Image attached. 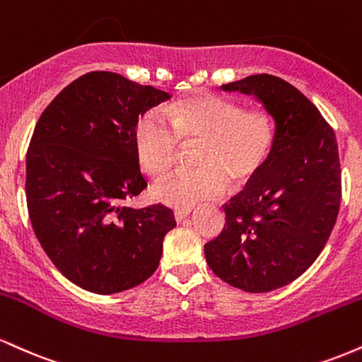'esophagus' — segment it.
<instances>
[{
  "label": "esophagus",
  "mask_w": 362,
  "mask_h": 362,
  "mask_svg": "<svg viewBox=\"0 0 362 362\" xmlns=\"http://www.w3.org/2000/svg\"><path fill=\"white\" fill-rule=\"evenodd\" d=\"M190 213H192V207H189V209H177L175 211V219L178 223H182L185 218H189Z\"/></svg>",
  "instance_id": "esophagus-1"
}]
</instances>
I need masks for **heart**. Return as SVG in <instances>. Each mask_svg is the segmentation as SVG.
Segmentation results:
<instances>
[{
	"label": "heart",
	"instance_id": "obj_1",
	"mask_svg": "<svg viewBox=\"0 0 362 362\" xmlns=\"http://www.w3.org/2000/svg\"><path fill=\"white\" fill-rule=\"evenodd\" d=\"M148 112L134 129V149L139 165L160 178L175 163L177 146L202 141L195 156L197 170L177 172L155 187L163 204L189 209L216 197L233 185L248 182L267 161L276 138L274 119L265 109H242L238 102L218 95L201 93L172 103L163 110Z\"/></svg>",
	"mask_w": 362,
	"mask_h": 362
}]
</instances>
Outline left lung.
<instances>
[{
	"label": "left lung",
	"mask_w": 362,
	"mask_h": 362,
	"mask_svg": "<svg viewBox=\"0 0 362 362\" xmlns=\"http://www.w3.org/2000/svg\"><path fill=\"white\" fill-rule=\"evenodd\" d=\"M253 95L276 122L267 161L224 204L226 224L204 245L216 276L247 293L289 284L317 260L337 221L342 178L334 129L300 90L272 74L223 85Z\"/></svg>",
	"instance_id": "1"
}]
</instances>
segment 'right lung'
I'll return each instance as SVG.
<instances>
[{
  "label": "right lung",
  "instance_id": "1",
  "mask_svg": "<svg viewBox=\"0 0 362 362\" xmlns=\"http://www.w3.org/2000/svg\"><path fill=\"white\" fill-rule=\"evenodd\" d=\"M168 98L117 73L91 71L37 120L27 149L28 218L57 271L83 289L120 293L158 269L173 211L122 202L148 187L134 149L139 114Z\"/></svg>",
  "mask_w": 362,
  "mask_h": 362
}]
</instances>
